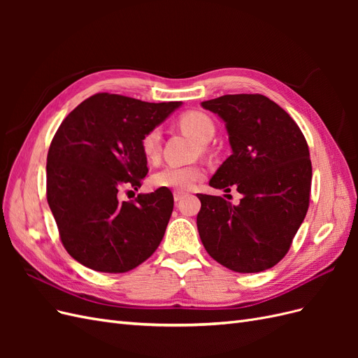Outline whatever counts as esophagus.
Listing matches in <instances>:
<instances>
[{
    "label": "esophagus",
    "instance_id": "34e87169",
    "mask_svg": "<svg viewBox=\"0 0 358 358\" xmlns=\"http://www.w3.org/2000/svg\"><path fill=\"white\" fill-rule=\"evenodd\" d=\"M183 196H187L185 191H180V189H176L175 192H173V199H175V201H179L183 199Z\"/></svg>",
    "mask_w": 358,
    "mask_h": 358
}]
</instances>
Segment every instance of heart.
Instances as JSON below:
<instances>
[{
	"instance_id": "1",
	"label": "heart",
	"mask_w": 358,
	"mask_h": 358,
	"mask_svg": "<svg viewBox=\"0 0 358 358\" xmlns=\"http://www.w3.org/2000/svg\"><path fill=\"white\" fill-rule=\"evenodd\" d=\"M179 125L200 143H208L215 136L212 117L203 112H187L179 119ZM161 129L152 128L142 137L143 155L149 161H157L161 154ZM203 176L200 166H166L152 175V183L158 188L188 189Z\"/></svg>"
}]
</instances>
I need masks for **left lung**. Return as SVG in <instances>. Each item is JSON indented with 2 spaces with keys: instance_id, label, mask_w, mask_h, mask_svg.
<instances>
[{
  "instance_id": "obj_1",
  "label": "left lung",
  "mask_w": 358,
  "mask_h": 358,
  "mask_svg": "<svg viewBox=\"0 0 358 358\" xmlns=\"http://www.w3.org/2000/svg\"><path fill=\"white\" fill-rule=\"evenodd\" d=\"M201 107L222 119L231 146L209 185L225 192L234 188L242 200L234 206L197 194L200 239L208 254L230 270L263 272L285 257L309 208L306 138L282 107L264 95H222Z\"/></svg>"
}]
</instances>
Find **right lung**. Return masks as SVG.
Masks as SVG:
<instances>
[{
    "mask_svg": "<svg viewBox=\"0 0 358 358\" xmlns=\"http://www.w3.org/2000/svg\"><path fill=\"white\" fill-rule=\"evenodd\" d=\"M95 94L62 121L48 154V203L61 242L80 264L124 273L155 252L173 212V194L158 188L119 200L148 175L142 137L180 107Z\"/></svg>",
    "mask_w": 358,
    "mask_h": 358,
    "instance_id": "1",
    "label": "right lung"
}]
</instances>
